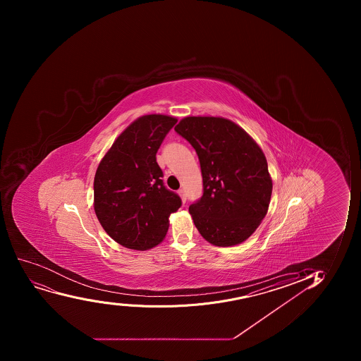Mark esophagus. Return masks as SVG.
<instances>
[{
    "instance_id": "1",
    "label": "esophagus",
    "mask_w": 361,
    "mask_h": 361,
    "mask_svg": "<svg viewBox=\"0 0 361 361\" xmlns=\"http://www.w3.org/2000/svg\"><path fill=\"white\" fill-rule=\"evenodd\" d=\"M178 195L181 197V200H183V204H185V202H186L187 200L186 192H185V190H178Z\"/></svg>"
}]
</instances>
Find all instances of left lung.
<instances>
[{
  "instance_id": "left-lung-1",
  "label": "left lung",
  "mask_w": 361,
  "mask_h": 361,
  "mask_svg": "<svg viewBox=\"0 0 361 361\" xmlns=\"http://www.w3.org/2000/svg\"><path fill=\"white\" fill-rule=\"evenodd\" d=\"M174 129L200 161L204 194L190 206L194 225L214 246L243 243L260 226L271 201L273 183L264 152L227 118L187 116Z\"/></svg>"
}]
</instances>
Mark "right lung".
I'll return each mask as SVG.
<instances>
[{
    "label": "right lung",
    "mask_w": 361,
    "mask_h": 361,
    "mask_svg": "<svg viewBox=\"0 0 361 361\" xmlns=\"http://www.w3.org/2000/svg\"><path fill=\"white\" fill-rule=\"evenodd\" d=\"M178 122L168 115H143L115 140L94 178V209L111 239L130 250H147L164 239L169 215L181 207L167 190L157 149Z\"/></svg>",
    "instance_id": "obj_1"
}]
</instances>
